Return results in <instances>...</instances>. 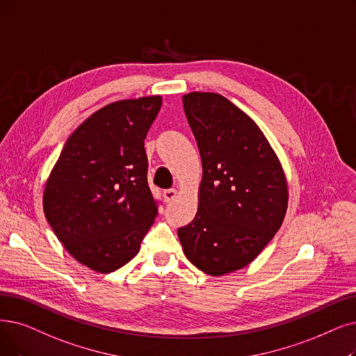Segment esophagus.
I'll return each mask as SVG.
<instances>
[{
  "label": "esophagus",
  "instance_id": "1",
  "mask_svg": "<svg viewBox=\"0 0 356 356\" xmlns=\"http://www.w3.org/2000/svg\"><path fill=\"white\" fill-rule=\"evenodd\" d=\"M177 195H178V190H175V188H169V190L163 191V198H165L166 203L174 202L175 198H177Z\"/></svg>",
  "mask_w": 356,
  "mask_h": 356
}]
</instances>
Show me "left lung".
<instances>
[{"mask_svg":"<svg viewBox=\"0 0 356 356\" xmlns=\"http://www.w3.org/2000/svg\"><path fill=\"white\" fill-rule=\"evenodd\" d=\"M202 156L194 219L178 229L186 257L210 276L248 266L273 239L288 210L285 170L244 111L219 93L182 96Z\"/></svg>","mask_w":356,"mask_h":356,"instance_id":"8db88e82","label":"left lung"}]
</instances>
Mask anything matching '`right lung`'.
<instances>
[{"mask_svg":"<svg viewBox=\"0 0 356 356\" xmlns=\"http://www.w3.org/2000/svg\"><path fill=\"white\" fill-rule=\"evenodd\" d=\"M161 106L156 95L96 111L68 137L47 179L48 223L64 248L97 273L136 257L158 215L145 138Z\"/></svg>","mask_w":356,"mask_h":356,"instance_id":"right-lung-1","label":"right lung"}]
</instances>
